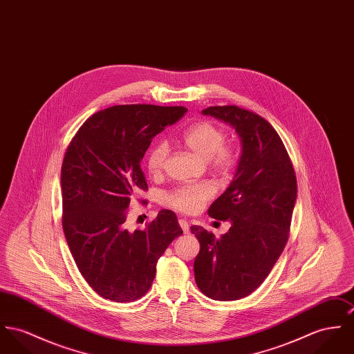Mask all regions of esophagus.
<instances>
[{
  "instance_id": "obj_1",
  "label": "esophagus",
  "mask_w": 354,
  "mask_h": 354,
  "mask_svg": "<svg viewBox=\"0 0 354 354\" xmlns=\"http://www.w3.org/2000/svg\"><path fill=\"white\" fill-rule=\"evenodd\" d=\"M179 225H180V227H182V230H183L185 233H189V230H190V226H189V222H187L186 219L180 218V219H179Z\"/></svg>"
}]
</instances>
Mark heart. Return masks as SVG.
Returning <instances> with one entry per match:
<instances>
[{"instance_id": "heart-1", "label": "heart", "mask_w": 354, "mask_h": 354, "mask_svg": "<svg viewBox=\"0 0 354 354\" xmlns=\"http://www.w3.org/2000/svg\"><path fill=\"white\" fill-rule=\"evenodd\" d=\"M226 131L214 122L202 121L194 124L182 136V142L198 158L205 160L214 172L226 175L239 163L237 149L226 144ZM168 156V147L164 142L155 144L147 153L145 167L151 175L162 174ZM214 187L207 182L191 183L175 187L164 194V203L182 213H195L212 199Z\"/></svg>"}]
</instances>
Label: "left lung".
I'll use <instances>...</instances> for the list:
<instances>
[{
    "label": "left lung",
    "instance_id": "1",
    "mask_svg": "<svg viewBox=\"0 0 354 354\" xmlns=\"http://www.w3.org/2000/svg\"><path fill=\"white\" fill-rule=\"evenodd\" d=\"M202 113L233 125L243 152L230 186L207 212L212 218L232 221L229 232L217 239L191 226L201 245L194 261L195 283L212 299H241L267 279L287 244L297 176L281 138L266 118L236 105Z\"/></svg>",
    "mask_w": 354,
    "mask_h": 354
}]
</instances>
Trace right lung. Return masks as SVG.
<instances>
[{
  "label": "right lung",
  "instance_id": "add662e5",
  "mask_svg": "<svg viewBox=\"0 0 354 354\" xmlns=\"http://www.w3.org/2000/svg\"><path fill=\"white\" fill-rule=\"evenodd\" d=\"M185 106L117 105L87 118L70 141L60 186L64 237L88 286L102 298L133 301L148 292L164 250L183 233L160 210L145 229H125L137 191L148 190L141 160L152 138Z\"/></svg>",
  "mask_w": 354,
  "mask_h": 354
}]
</instances>
